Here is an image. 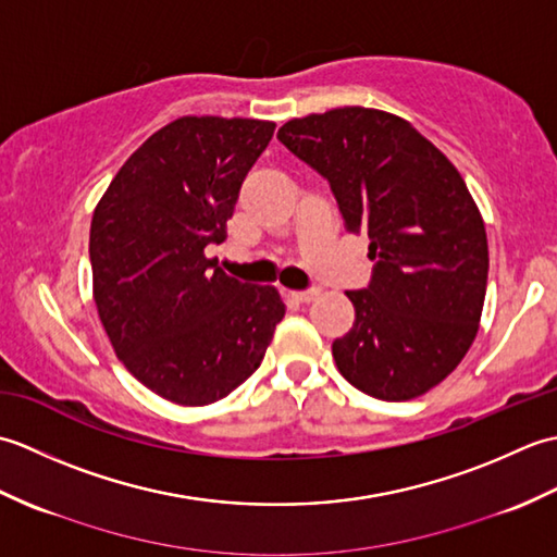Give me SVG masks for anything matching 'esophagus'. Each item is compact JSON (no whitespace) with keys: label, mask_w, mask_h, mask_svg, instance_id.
Instances as JSON below:
<instances>
[{"label":"esophagus","mask_w":557,"mask_h":557,"mask_svg":"<svg viewBox=\"0 0 557 557\" xmlns=\"http://www.w3.org/2000/svg\"><path fill=\"white\" fill-rule=\"evenodd\" d=\"M292 297L297 299L299 304H309V301H313L315 297H318V289L315 287H311V289H301V292H292Z\"/></svg>","instance_id":"1"}]
</instances>
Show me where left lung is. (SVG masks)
<instances>
[{"label":"left lung","mask_w":557,"mask_h":557,"mask_svg":"<svg viewBox=\"0 0 557 557\" xmlns=\"http://www.w3.org/2000/svg\"><path fill=\"white\" fill-rule=\"evenodd\" d=\"M277 138L330 184L345 227L369 236L371 282L347 292L357 321L333 342L339 373L375 399L423 395L465 359L486 297V227L465 180L381 110L311 114Z\"/></svg>","instance_id":"left-lung-1"}]
</instances>
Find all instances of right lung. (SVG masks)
<instances>
[{
	"label": "right lung",
	"instance_id": "right-lung-1",
	"mask_svg": "<svg viewBox=\"0 0 557 557\" xmlns=\"http://www.w3.org/2000/svg\"><path fill=\"white\" fill-rule=\"evenodd\" d=\"M275 124L182 116L116 172L90 222L92 292L116 357L184 407L227 397L265 357L285 304L206 256L222 244Z\"/></svg>",
	"mask_w": 557,
	"mask_h": 557
}]
</instances>
